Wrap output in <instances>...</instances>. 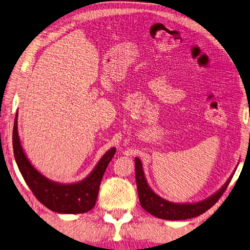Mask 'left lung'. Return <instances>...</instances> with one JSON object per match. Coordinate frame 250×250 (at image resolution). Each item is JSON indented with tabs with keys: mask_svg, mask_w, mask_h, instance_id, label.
Listing matches in <instances>:
<instances>
[{
	"mask_svg": "<svg viewBox=\"0 0 250 250\" xmlns=\"http://www.w3.org/2000/svg\"><path fill=\"white\" fill-rule=\"evenodd\" d=\"M135 169L137 189H138L141 207L151 215L160 219H164V220H187V219L195 218L207 211L220 198L234 175L233 171V174L220 189L202 201L192 203H175L161 197L151 189L145 176L144 166H142V163L138 157H135Z\"/></svg>",
	"mask_w": 250,
	"mask_h": 250,
	"instance_id": "obj_1",
	"label": "left lung"
}]
</instances>
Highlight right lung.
Wrapping results in <instances>:
<instances>
[{
	"label": "right lung",
	"mask_w": 250,
	"mask_h": 250,
	"mask_svg": "<svg viewBox=\"0 0 250 250\" xmlns=\"http://www.w3.org/2000/svg\"><path fill=\"white\" fill-rule=\"evenodd\" d=\"M13 147L15 160L25 183L44 206L58 213H84L93 209L100 182L116 151L114 146L106 151L83 180L73 183L50 180L31 164L24 153L18 135V111L14 122Z\"/></svg>",
	"instance_id": "add662e5"
}]
</instances>
